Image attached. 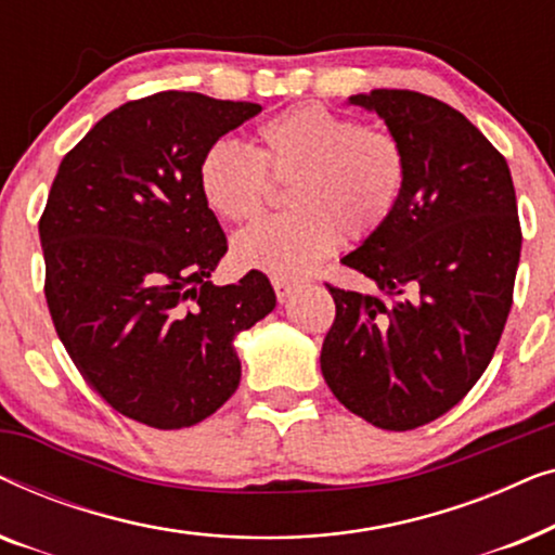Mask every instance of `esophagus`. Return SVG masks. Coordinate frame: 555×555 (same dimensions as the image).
I'll return each instance as SVG.
<instances>
[{
  "mask_svg": "<svg viewBox=\"0 0 555 555\" xmlns=\"http://www.w3.org/2000/svg\"><path fill=\"white\" fill-rule=\"evenodd\" d=\"M272 287H275L278 300L283 302L285 298H291V293L295 291V280H287V278H272Z\"/></svg>",
  "mask_w": 555,
  "mask_h": 555,
  "instance_id": "esophagus-1",
  "label": "esophagus"
}]
</instances>
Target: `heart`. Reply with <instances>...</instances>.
I'll use <instances>...</instances> for the list:
<instances>
[{
	"instance_id": "obj_1",
	"label": "heart",
	"mask_w": 555,
	"mask_h": 555,
	"mask_svg": "<svg viewBox=\"0 0 555 555\" xmlns=\"http://www.w3.org/2000/svg\"><path fill=\"white\" fill-rule=\"evenodd\" d=\"M409 177L406 151L386 128L321 103L293 105L257 128V146L219 139L204 149L196 184L224 222L257 217L272 179L293 211L264 217L232 240L240 268L300 278L346 240L374 237L397 211Z\"/></svg>"
}]
</instances>
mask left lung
I'll return each mask as SVG.
<instances>
[{"label": "left lung", "mask_w": 555, "mask_h": 555, "mask_svg": "<svg viewBox=\"0 0 555 555\" xmlns=\"http://www.w3.org/2000/svg\"><path fill=\"white\" fill-rule=\"evenodd\" d=\"M351 103L384 118L409 177L389 222L340 260L378 295L325 283L336 318L321 371L348 412L406 431L460 404L495 353L520 262L518 202L505 156L460 111L414 90Z\"/></svg>", "instance_id": "obj_1"}]
</instances>
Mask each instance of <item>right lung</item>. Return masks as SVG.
I'll list each match as a JSON object with an SVG mask.
<instances>
[{
  "label": "right lung",
  "mask_w": 555,
  "mask_h": 555,
  "mask_svg": "<svg viewBox=\"0 0 555 555\" xmlns=\"http://www.w3.org/2000/svg\"><path fill=\"white\" fill-rule=\"evenodd\" d=\"M262 105L164 90L103 116L60 162L40 217L44 298L80 376L118 414L184 429L240 386L237 333L268 275L211 285L227 237L196 184L209 143Z\"/></svg>",
  "instance_id": "obj_1"
}]
</instances>
